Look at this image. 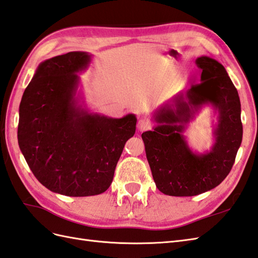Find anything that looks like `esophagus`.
I'll return each instance as SVG.
<instances>
[{
	"instance_id": "1",
	"label": "esophagus",
	"mask_w": 258,
	"mask_h": 258,
	"mask_svg": "<svg viewBox=\"0 0 258 258\" xmlns=\"http://www.w3.org/2000/svg\"><path fill=\"white\" fill-rule=\"evenodd\" d=\"M151 127H152V123L147 118H141L139 121V124H137V128H139V131H141V132L147 131Z\"/></svg>"
}]
</instances>
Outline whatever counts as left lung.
<instances>
[{
    "label": "left lung",
    "mask_w": 258,
    "mask_h": 258,
    "mask_svg": "<svg viewBox=\"0 0 258 258\" xmlns=\"http://www.w3.org/2000/svg\"><path fill=\"white\" fill-rule=\"evenodd\" d=\"M200 83L179 92L155 112L157 126L142 134L146 157L159 191L191 197L217 187L229 175L242 143L241 102L225 68L210 57L196 60ZM211 104L218 111L216 143L206 154L188 148L183 132L200 107Z\"/></svg>",
    "instance_id": "obj_1"
}]
</instances>
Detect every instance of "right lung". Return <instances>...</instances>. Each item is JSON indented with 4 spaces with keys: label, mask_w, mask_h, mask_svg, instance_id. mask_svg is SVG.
Segmentation results:
<instances>
[{
    "label": "right lung",
    "mask_w": 258,
    "mask_h": 258,
    "mask_svg": "<svg viewBox=\"0 0 258 258\" xmlns=\"http://www.w3.org/2000/svg\"><path fill=\"white\" fill-rule=\"evenodd\" d=\"M91 56L71 51L41 62L24 91L17 139L37 180L68 197L103 194L112 183L136 117L89 113L76 98L79 77Z\"/></svg>",
    "instance_id": "obj_1"
}]
</instances>
